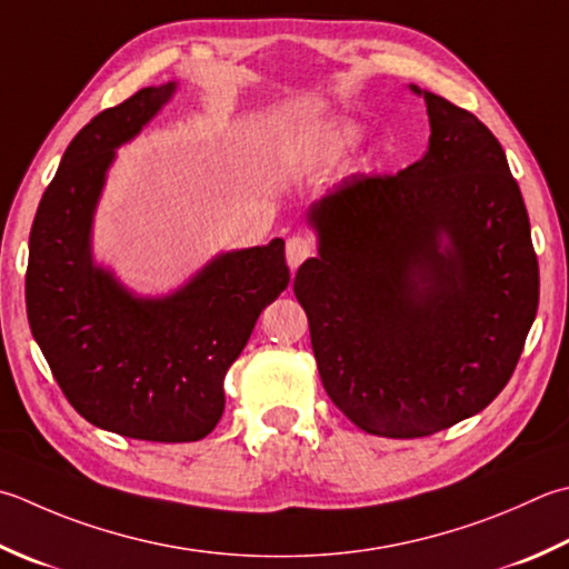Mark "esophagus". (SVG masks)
Instances as JSON below:
<instances>
[{
	"instance_id": "esophagus-1",
	"label": "esophagus",
	"mask_w": 569,
	"mask_h": 569,
	"mask_svg": "<svg viewBox=\"0 0 569 569\" xmlns=\"http://www.w3.org/2000/svg\"><path fill=\"white\" fill-rule=\"evenodd\" d=\"M313 241H310L308 237H300V233H296V237H291L286 241V261L288 266H291V271H296L300 263H303L308 256H313Z\"/></svg>"
}]
</instances>
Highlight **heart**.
Returning a JSON list of instances; mask_svg holds the SVG:
<instances>
[{"label": "heart", "instance_id": "obj_1", "mask_svg": "<svg viewBox=\"0 0 569 569\" xmlns=\"http://www.w3.org/2000/svg\"><path fill=\"white\" fill-rule=\"evenodd\" d=\"M360 136L362 130L355 122H340V126H332L326 132H320L313 140L310 152H313L318 162H336L355 150V144L360 142Z\"/></svg>", "mask_w": 569, "mask_h": 569}]
</instances>
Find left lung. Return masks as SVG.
Wrapping results in <instances>:
<instances>
[{
    "instance_id": "left-lung-1",
    "label": "left lung",
    "mask_w": 569,
    "mask_h": 569,
    "mask_svg": "<svg viewBox=\"0 0 569 569\" xmlns=\"http://www.w3.org/2000/svg\"><path fill=\"white\" fill-rule=\"evenodd\" d=\"M409 88L427 103L425 158L352 174L310 204L318 256L293 281L332 405L389 439L429 437L491 405L540 296L500 142L469 110Z\"/></svg>"
}]
</instances>
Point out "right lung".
Masks as SVG:
<instances>
[{
  "label": "right lung",
  "instance_id": "add662e5",
  "mask_svg": "<svg viewBox=\"0 0 569 569\" xmlns=\"http://www.w3.org/2000/svg\"><path fill=\"white\" fill-rule=\"evenodd\" d=\"M177 81L98 113L66 148L29 237L27 316L71 407L142 441H197L224 411V375L291 273L286 243L217 253L167 296H138L93 259V219L120 144L170 103Z\"/></svg>",
  "mask_w": 569,
  "mask_h": 569
}]
</instances>
